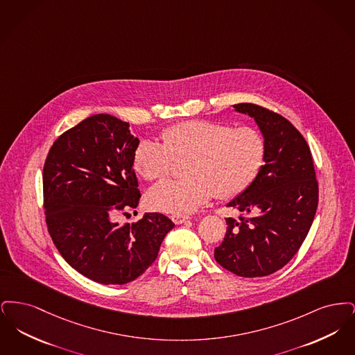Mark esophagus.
Here are the masks:
<instances>
[{"label":"esophagus","instance_id":"esophagus-1","mask_svg":"<svg viewBox=\"0 0 355 355\" xmlns=\"http://www.w3.org/2000/svg\"><path fill=\"white\" fill-rule=\"evenodd\" d=\"M170 218H171V220H173L175 225H181V223H184L185 220H189L187 216H181V214H174V216H171Z\"/></svg>","mask_w":355,"mask_h":355}]
</instances>
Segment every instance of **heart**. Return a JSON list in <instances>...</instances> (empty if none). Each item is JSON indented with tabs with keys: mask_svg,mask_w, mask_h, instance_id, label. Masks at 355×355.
<instances>
[{
	"mask_svg": "<svg viewBox=\"0 0 355 355\" xmlns=\"http://www.w3.org/2000/svg\"><path fill=\"white\" fill-rule=\"evenodd\" d=\"M161 138L139 141L135 168L145 180L158 181L169 175L175 159L187 158L185 178L148 191L149 206L164 213H193L214 196L234 198L253 184L266 158V139L253 126L190 119L164 129Z\"/></svg>",
	"mask_w": 355,
	"mask_h": 355,
	"instance_id": "heart-1",
	"label": "heart"
}]
</instances>
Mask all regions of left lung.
<instances>
[{"instance_id":"8db88e82","label":"left lung","mask_w":355,"mask_h":355,"mask_svg":"<svg viewBox=\"0 0 355 355\" xmlns=\"http://www.w3.org/2000/svg\"><path fill=\"white\" fill-rule=\"evenodd\" d=\"M234 109L255 119L266 139V158L253 184L227 203L241 214L226 218L214 258L239 277H266L304 243L318 206V181L310 148L290 121L255 103Z\"/></svg>"}]
</instances>
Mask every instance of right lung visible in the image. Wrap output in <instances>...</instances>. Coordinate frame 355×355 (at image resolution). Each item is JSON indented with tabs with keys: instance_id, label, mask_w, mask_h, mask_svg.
Returning <instances> with one entry per match:
<instances>
[{
	"instance_id": "add662e5",
	"label": "right lung",
	"mask_w": 355,
	"mask_h": 355,
	"mask_svg": "<svg viewBox=\"0 0 355 355\" xmlns=\"http://www.w3.org/2000/svg\"><path fill=\"white\" fill-rule=\"evenodd\" d=\"M138 144L128 122L96 114L60 135L44 165L51 239L73 269L103 285H123L144 274L174 227L161 213H145L135 223L117 220L141 198L133 169Z\"/></svg>"
}]
</instances>
